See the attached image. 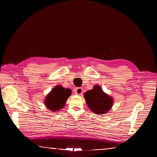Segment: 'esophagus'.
Here are the masks:
<instances>
[{
    "mask_svg": "<svg viewBox=\"0 0 157 157\" xmlns=\"http://www.w3.org/2000/svg\"><path fill=\"white\" fill-rule=\"evenodd\" d=\"M75 94L78 95V96H81L82 94V87H77L75 89Z\"/></svg>",
    "mask_w": 157,
    "mask_h": 157,
    "instance_id": "1",
    "label": "esophagus"
}]
</instances>
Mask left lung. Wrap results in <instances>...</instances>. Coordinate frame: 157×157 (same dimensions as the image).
Returning <instances> with one entry per match:
<instances>
[{"instance_id": "8db88e82", "label": "left lung", "mask_w": 157, "mask_h": 157, "mask_svg": "<svg viewBox=\"0 0 157 157\" xmlns=\"http://www.w3.org/2000/svg\"><path fill=\"white\" fill-rule=\"evenodd\" d=\"M84 97L89 108L96 114L107 113L114 103L113 98L105 93L99 85H95L91 90L86 91Z\"/></svg>"}]
</instances>
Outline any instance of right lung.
Instances as JSON below:
<instances>
[{"mask_svg": "<svg viewBox=\"0 0 157 157\" xmlns=\"http://www.w3.org/2000/svg\"><path fill=\"white\" fill-rule=\"evenodd\" d=\"M71 95V91L61 85L55 86L44 99V105L50 111L56 112L64 107L66 100Z\"/></svg>", "mask_w": 157, "mask_h": 157, "instance_id": "right-lung-1", "label": "right lung"}]
</instances>
